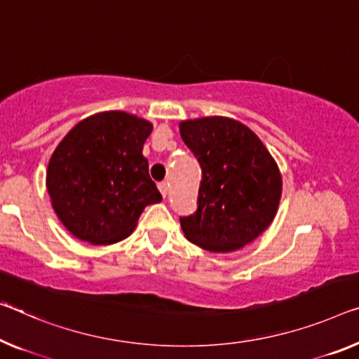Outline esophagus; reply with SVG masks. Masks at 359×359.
I'll return each instance as SVG.
<instances>
[{
	"label": "esophagus",
	"instance_id": "1",
	"mask_svg": "<svg viewBox=\"0 0 359 359\" xmlns=\"http://www.w3.org/2000/svg\"><path fill=\"white\" fill-rule=\"evenodd\" d=\"M158 191H161V194L163 197H167V194H168V183H165V181H162V183H158Z\"/></svg>",
	"mask_w": 359,
	"mask_h": 359
}]
</instances>
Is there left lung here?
<instances>
[{
  "label": "left lung",
  "instance_id": "1",
  "mask_svg": "<svg viewBox=\"0 0 359 359\" xmlns=\"http://www.w3.org/2000/svg\"><path fill=\"white\" fill-rule=\"evenodd\" d=\"M180 133L202 168L197 210L180 218L187 241L223 253L250 244L278 212V163L260 137L233 118L184 120Z\"/></svg>",
  "mask_w": 359,
  "mask_h": 359
}]
</instances>
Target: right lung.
<instances>
[{
    "label": "right lung",
    "instance_id": "1",
    "mask_svg": "<svg viewBox=\"0 0 359 359\" xmlns=\"http://www.w3.org/2000/svg\"><path fill=\"white\" fill-rule=\"evenodd\" d=\"M152 123L109 110L81 120L53 152L46 187L57 218L80 241L125 239L151 203L162 201L142 146Z\"/></svg>",
    "mask_w": 359,
    "mask_h": 359
}]
</instances>
